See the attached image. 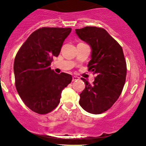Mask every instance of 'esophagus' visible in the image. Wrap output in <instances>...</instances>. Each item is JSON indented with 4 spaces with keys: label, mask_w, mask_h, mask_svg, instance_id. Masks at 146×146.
Returning <instances> with one entry per match:
<instances>
[{
    "label": "esophagus",
    "mask_w": 146,
    "mask_h": 146,
    "mask_svg": "<svg viewBox=\"0 0 146 146\" xmlns=\"http://www.w3.org/2000/svg\"><path fill=\"white\" fill-rule=\"evenodd\" d=\"M79 79H80V78L78 77V76H73V77H72V81L78 80Z\"/></svg>",
    "instance_id": "obj_1"
}]
</instances>
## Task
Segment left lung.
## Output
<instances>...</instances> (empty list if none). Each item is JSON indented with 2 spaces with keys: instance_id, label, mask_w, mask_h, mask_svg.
<instances>
[{
  "instance_id": "8db88e82",
  "label": "left lung",
  "mask_w": 146,
  "mask_h": 146,
  "mask_svg": "<svg viewBox=\"0 0 146 146\" xmlns=\"http://www.w3.org/2000/svg\"><path fill=\"white\" fill-rule=\"evenodd\" d=\"M75 31L91 48L88 67L96 76L92 84L81 78L86 86L80 94L79 104L88 112L100 114L112 106L123 90L127 72L123 50L102 28L86 27Z\"/></svg>"
}]
</instances>
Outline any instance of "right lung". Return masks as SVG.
I'll return each instance as SVG.
<instances>
[{
	"label": "right lung",
	"instance_id": "obj_1",
	"mask_svg": "<svg viewBox=\"0 0 146 146\" xmlns=\"http://www.w3.org/2000/svg\"><path fill=\"white\" fill-rule=\"evenodd\" d=\"M71 28L43 27L30 35L16 55L15 86L22 100L31 110L45 114L60 103L63 89L72 76L51 70L53 56L60 52Z\"/></svg>",
	"mask_w": 146,
	"mask_h": 146
}]
</instances>
